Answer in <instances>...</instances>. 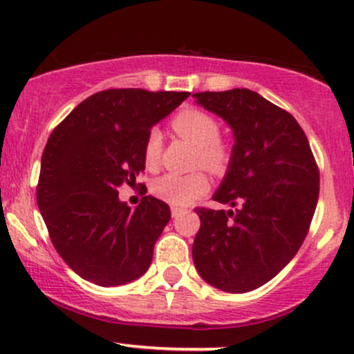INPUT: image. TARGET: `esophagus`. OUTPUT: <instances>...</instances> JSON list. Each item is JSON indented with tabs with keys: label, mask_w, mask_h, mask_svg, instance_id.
<instances>
[{
	"label": "esophagus",
	"mask_w": 354,
	"mask_h": 354,
	"mask_svg": "<svg viewBox=\"0 0 354 354\" xmlns=\"http://www.w3.org/2000/svg\"><path fill=\"white\" fill-rule=\"evenodd\" d=\"M185 208H180V206H171V214H173V218H176V216H180V214H183L185 213Z\"/></svg>",
	"instance_id": "1"
}]
</instances>
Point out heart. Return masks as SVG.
<instances>
[{
    "label": "heart",
    "instance_id": "b5f03b06",
    "mask_svg": "<svg viewBox=\"0 0 354 354\" xmlns=\"http://www.w3.org/2000/svg\"><path fill=\"white\" fill-rule=\"evenodd\" d=\"M171 128L178 136L196 146V166L221 174L228 169L231 151L228 145L219 140L221 129L218 121L208 113L196 108H185L171 120ZM163 153V136L158 129H151L146 135L143 145V161L148 169H156L161 163ZM209 183L206 174L196 171L191 174L168 173L153 181L151 191L160 200L176 206L189 205L208 189Z\"/></svg>",
    "mask_w": 354,
    "mask_h": 354
}]
</instances>
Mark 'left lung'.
I'll use <instances>...</instances> for the list:
<instances>
[{"label":"left lung","instance_id":"1","mask_svg":"<svg viewBox=\"0 0 354 354\" xmlns=\"http://www.w3.org/2000/svg\"><path fill=\"white\" fill-rule=\"evenodd\" d=\"M194 98L231 126L234 146L213 196L231 209L194 208L201 226L193 261L214 288L246 293L298 253L318 203L319 169L298 121L258 93L234 88Z\"/></svg>","mask_w":354,"mask_h":354}]
</instances>
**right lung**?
<instances>
[{
	"mask_svg": "<svg viewBox=\"0 0 354 354\" xmlns=\"http://www.w3.org/2000/svg\"><path fill=\"white\" fill-rule=\"evenodd\" d=\"M188 96L104 89L80 103L48 138L36 201L55 250L83 279L120 286L151 265L169 206L145 196L131 209L118 200V188L145 171L146 135Z\"/></svg>",
	"mask_w": 354,
	"mask_h": 354,
	"instance_id": "obj_1",
	"label": "right lung"
}]
</instances>
